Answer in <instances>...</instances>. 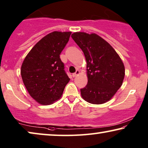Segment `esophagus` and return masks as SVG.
I'll list each match as a JSON object with an SVG mask.
<instances>
[{
    "mask_svg": "<svg viewBox=\"0 0 148 148\" xmlns=\"http://www.w3.org/2000/svg\"><path fill=\"white\" fill-rule=\"evenodd\" d=\"M79 74V70L77 69V71H75V73H73V75H73V77H75L77 76Z\"/></svg>",
    "mask_w": 148,
    "mask_h": 148,
    "instance_id": "34e87169",
    "label": "esophagus"
}]
</instances>
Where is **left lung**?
Listing matches in <instances>:
<instances>
[{
    "instance_id": "left-lung-1",
    "label": "left lung",
    "mask_w": 148,
    "mask_h": 148,
    "mask_svg": "<svg viewBox=\"0 0 148 148\" xmlns=\"http://www.w3.org/2000/svg\"><path fill=\"white\" fill-rule=\"evenodd\" d=\"M71 37L84 52L88 84L81 89L86 102L101 104L114 96L125 77L124 64L114 48L96 34L75 32Z\"/></svg>"
}]
</instances>
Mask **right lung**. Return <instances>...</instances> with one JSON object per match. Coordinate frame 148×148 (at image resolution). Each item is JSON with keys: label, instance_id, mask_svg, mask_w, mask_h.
Segmentation results:
<instances>
[{"label": "right lung", "instance_id": "right-lung-1", "mask_svg": "<svg viewBox=\"0 0 148 148\" xmlns=\"http://www.w3.org/2000/svg\"><path fill=\"white\" fill-rule=\"evenodd\" d=\"M71 32H53L42 38L25 56L21 68L22 80L30 96L42 105L58 100L70 79L60 54Z\"/></svg>", "mask_w": 148, "mask_h": 148}]
</instances>
